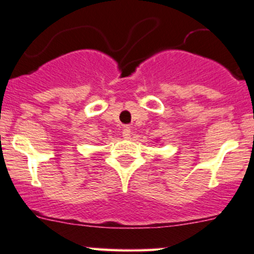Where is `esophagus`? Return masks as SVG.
Wrapping results in <instances>:
<instances>
[{
	"label": "esophagus",
	"instance_id": "esophagus-1",
	"mask_svg": "<svg viewBox=\"0 0 254 254\" xmlns=\"http://www.w3.org/2000/svg\"><path fill=\"white\" fill-rule=\"evenodd\" d=\"M130 135H131V129L129 127H124L123 129V137L125 139H129L130 138Z\"/></svg>",
	"mask_w": 254,
	"mask_h": 254
}]
</instances>
